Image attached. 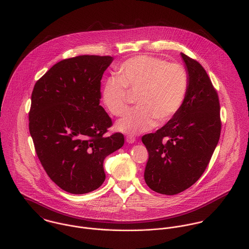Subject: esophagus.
Wrapping results in <instances>:
<instances>
[{"instance_id": "34e87169", "label": "esophagus", "mask_w": 249, "mask_h": 249, "mask_svg": "<svg viewBox=\"0 0 249 249\" xmlns=\"http://www.w3.org/2000/svg\"><path fill=\"white\" fill-rule=\"evenodd\" d=\"M126 142H127L128 143H134V142H136V139H135V137H133V136H127V137H126Z\"/></svg>"}]
</instances>
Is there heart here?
I'll list each match as a JSON object with an SVG mask.
<instances>
[{
	"label": "heart",
	"instance_id": "heart-1",
	"mask_svg": "<svg viewBox=\"0 0 249 249\" xmlns=\"http://www.w3.org/2000/svg\"><path fill=\"white\" fill-rule=\"evenodd\" d=\"M119 77H109L103 86L102 99L115 115L128 108V90L138 93L137 109L117 121L116 129L133 136L168 122L183 106L189 90V74L180 63L139 55L124 61L117 69Z\"/></svg>",
	"mask_w": 249,
	"mask_h": 249
}]
</instances>
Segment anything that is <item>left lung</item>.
Wrapping results in <instances>:
<instances>
[{
  "label": "left lung",
  "instance_id": "left-lung-1",
  "mask_svg": "<svg viewBox=\"0 0 249 249\" xmlns=\"http://www.w3.org/2000/svg\"><path fill=\"white\" fill-rule=\"evenodd\" d=\"M181 55L190 79L186 100L164 126L142 138L149 154L145 183L165 196L180 194L198 180L221 130L218 95L207 72L198 61Z\"/></svg>",
  "mask_w": 249,
  "mask_h": 249
}]
</instances>
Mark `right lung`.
<instances>
[{
	"label": "right lung",
	"mask_w": 249,
	"mask_h": 249,
	"mask_svg": "<svg viewBox=\"0 0 249 249\" xmlns=\"http://www.w3.org/2000/svg\"><path fill=\"white\" fill-rule=\"evenodd\" d=\"M108 55H78L55 63L36 83L29 129L51 180L73 195L104 183V160L121 148L124 136H105L112 121L100 106L101 79Z\"/></svg>",
	"instance_id": "add662e5"
}]
</instances>
